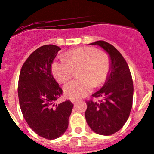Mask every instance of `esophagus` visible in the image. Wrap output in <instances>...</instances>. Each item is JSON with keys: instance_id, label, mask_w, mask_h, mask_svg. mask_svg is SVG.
Instances as JSON below:
<instances>
[{"instance_id": "34e87169", "label": "esophagus", "mask_w": 154, "mask_h": 154, "mask_svg": "<svg viewBox=\"0 0 154 154\" xmlns=\"http://www.w3.org/2000/svg\"><path fill=\"white\" fill-rule=\"evenodd\" d=\"M71 102L73 103V104H74V103L77 102V99H71Z\"/></svg>"}]
</instances>
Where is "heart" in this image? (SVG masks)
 <instances>
[{"mask_svg": "<svg viewBox=\"0 0 154 154\" xmlns=\"http://www.w3.org/2000/svg\"><path fill=\"white\" fill-rule=\"evenodd\" d=\"M80 80H72L64 86L66 96L72 99L83 97L94 86L102 85L107 80L111 69L110 59L97 48L82 47L69 50L63 58L52 64V72L60 83L68 81L74 70L80 69Z\"/></svg>", "mask_w": 154, "mask_h": 154, "instance_id": "obj_1", "label": "heart"}]
</instances>
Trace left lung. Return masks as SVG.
I'll list each match as a JSON object with an SVG mask.
<instances>
[{"label":"left lung","mask_w":154,"mask_h":154,"mask_svg":"<svg viewBox=\"0 0 154 154\" xmlns=\"http://www.w3.org/2000/svg\"><path fill=\"white\" fill-rule=\"evenodd\" d=\"M90 45H99L107 52L111 69L102 88L92 94V97H102L103 100L86 101L85 116L94 132L108 136L119 131L129 118L132 107L133 81L129 66L116 47L104 41Z\"/></svg>","instance_id":"obj_1"}]
</instances>
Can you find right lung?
Segmentation results:
<instances>
[{
	"mask_svg": "<svg viewBox=\"0 0 154 154\" xmlns=\"http://www.w3.org/2000/svg\"><path fill=\"white\" fill-rule=\"evenodd\" d=\"M60 48L47 45L32 52L23 63L18 82L20 109L27 124L38 136L58 138L66 131L74 104H57L63 94L52 74V63Z\"/></svg>",
	"mask_w": 154,
	"mask_h": 154,
	"instance_id": "add662e5",
	"label": "right lung"
}]
</instances>
